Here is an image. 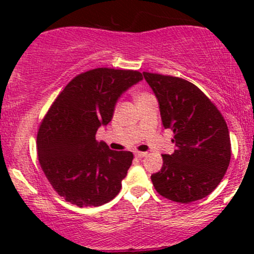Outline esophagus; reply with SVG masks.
Returning a JSON list of instances; mask_svg holds the SVG:
<instances>
[{
  "instance_id": "34e87169",
  "label": "esophagus",
  "mask_w": 254,
  "mask_h": 254,
  "mask_svg": "<svg viewBox=\"0 0 254 254\" xmlns=\"http://www.w3.org/2000/svg\"><path fill=\"white\" fill-rule=\"evenodd\" d=\"M145 155H147V153H143V151H136L135 153L136 157H144Z\"/></svg>"
}]
</instances>
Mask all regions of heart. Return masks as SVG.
<instances>
[{
  "instance_id": "heart-1",
  "label": "heart",
  "mask_w": 254,
  "mask_h": 254,
  "mask_svg": "<svg viewBox=\"0 0 254 254\" xmlns=\"http://www.w3.org/2000/svg\"><path fill=\"white\" fill-rule=\"evenodd\" d=\"M149 95H150V94H148V93H145V92H138V93H136V97H135L136 103H137V101L142 100V99L149 97Z\"/></svg>"
}]
</instances>
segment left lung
I'll return each mask as SVG.
<instances>
[{"mask_svg":"<svg viewBox=\"0 0 254 254\" xmlns=\"http://www.w3.org/2000/svg\"><path fill=\"white\" fill-rule=\"evenodd\" d=\"M159 101L165 129L173 131V154L162 155L161 171L151 174L155 190L177 203L210 194L230 161L226 121L210 99L193 83L176 76L143 72Z\"/></svg>","mask_w":254,"mask_h":254,"instance_id":"obj_1","label":"left lung"}]
</instances>
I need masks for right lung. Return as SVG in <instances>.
Masks as SVG:
<instances>
[{
  "label": "right lung",
  "mask_w": 254,
  "mask_h": 254,
  "mask_svg": "<svg viewBox=\"0 0 254 254\" xmlns=\"http://www.w3.org/2000/svg\"><path fill=\"white\" fill-rule=\"evenodd\" d=\"M141 80L136 70L82 72L46 113L37 136L38 159L54 190L66 202L80 208L100 206L119 193L132 153L111 150L95 135L111 122L121 95Z\"/></svg>",
  "instance_id": "1"
}]
</instances>
